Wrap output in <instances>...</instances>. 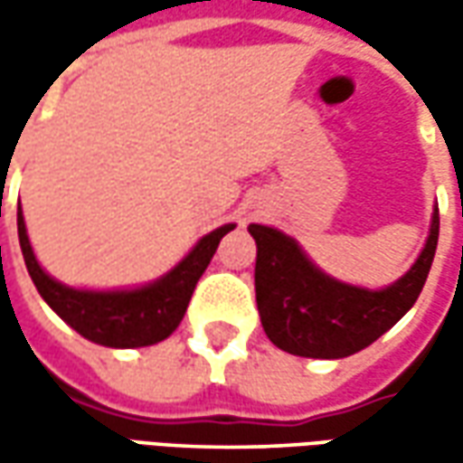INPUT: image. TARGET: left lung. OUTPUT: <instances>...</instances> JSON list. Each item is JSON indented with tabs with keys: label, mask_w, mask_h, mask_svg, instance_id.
<instances>
[{
	"label": "left lung",
	"mask_w": 463,
	"mask_h": 463,
	"mask_svg": "<svg viewBox=\"0 0 463 463\" xmlns=\"http://www.w3.org/2000/svg\"><path fill=\"white\" fill-rule=\"evenodd\" d=\"M438 229L436 208L430 237L410 273L383 291H365L317 270L291 237L252 223L255 296L265 335L280 350L304 358H345L368 347L418 301L436 258Z\"/></svg>",
	"instance_id": "8db88e82"
}]
</instances>
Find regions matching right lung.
I'll list each match as a JSON object with an SVG mask.
<instances>
[{"instance_id":"right-lung-1","label":"right lung","mask_w":463,"mask_h":463,"mask_svg":"<svg viewBox=\"0 0 463 463\" xmlns=\"http://www.w3.org/2000/svg\"><path fill=\"white\" fill-rule=\"evenodd\" d=\"M232 229L234 223H226L211 232L175 270H169L167 276L152 286L136 291H77L45 276L33 255L23 213H17L23 258L38 294L81 337L108 347H144L169 337L185 317L198 278L203 276L223 234H229Z\"/></svg>"}]
</instances>
